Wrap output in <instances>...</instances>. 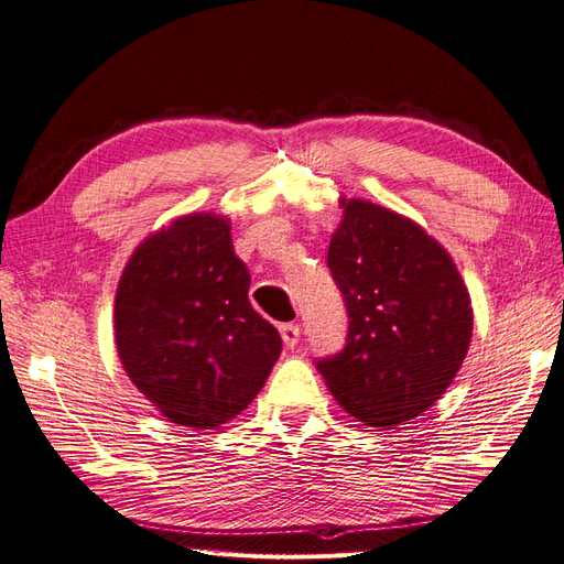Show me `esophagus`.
<instances>
[{"mask_svg": "<svg viewBox=\"0 0 564 564\" xmlns=\"http://www.w3.org/2000/svg\"><path fill=\"white\" fill-rule=\"evenodd\" d=\"M280 336H282L286 348H294V346L299 344V338H301V327H299V324H294V322L282 324V327H280Z\"/></svg>", "mask_w": 564, "mask_h": 564, "instance_id": "1", "label": "esophagus"}]
</instances>
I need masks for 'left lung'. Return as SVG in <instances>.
I'll list each match as a JSON object with an SVG mask.
<instances>
[{
    "mask_svg": "<svg viewBox=\"0 0 564 564\" xmlns=\"http://www.w3.org/2000/svg\"><path fill=\"white\" fill-rule=\"evenodd\" d=\"M327 263L346 299V348L317 369L350 416L392 429L452 386L473 336L468 286L449 251L416 220L340 197Z\"/></svg>",
    "mask_w": 564,
    "mask_h": 564,
    "instance_id": "obj_1",
    "label": "left lung"
}]
</instances>
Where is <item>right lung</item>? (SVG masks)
Returning <instances> with one entry per match:
<instances>
[{"label": "right lung", "mask_w": 564, "mask_h": 564, "mask_svg": "<svg viewBox=\"0 0 564 564\" xmlns=\"http://www.w3.org/2000/svg\"><path fill=\"white\" fill-rule=\"evenodd\" d=\"M230 218H174L133 249L115 294L119 362L141 395L176 425L209 431L259 395L282 338L249 303Z\"/></svg>", "instance_id": "add662e5"}]
</instances>
